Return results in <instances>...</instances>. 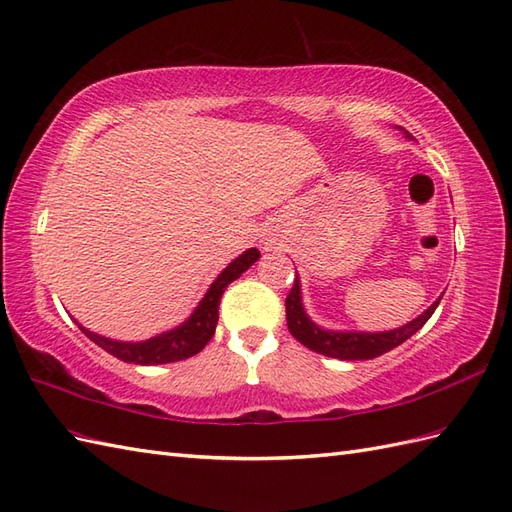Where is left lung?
Segmentation results:
<instances>
[{"label":"left lung","instance_id":"1","mask_svg":"<svg viewBox=\"0 0 512 512\" xmlns=\"http://www.w3.org/2000/svg\"><path fill=\"white\" fill-rule=\"evenodd\" d=\"M400 128V126H395ZM404 132V128H400ZM406 132V139H408ZM441 297L436 302L423 310V313L404 323L402 328L395 330H386V332H352V330H326L317 326V323L308 317L304 310L302 302V286H299V276H295L293 289L286 297V326H289V332L295 336V339L302 343L308 350H313L317 354L330 356V358H339V360H371L378 358L386 352H391L393 347L402 345L406 339H410L419 328H423L432 313L439 306Z\"/></svg>","mask_w":512,"mask_h":512}]
</instances>
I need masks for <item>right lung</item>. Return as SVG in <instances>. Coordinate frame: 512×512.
<instances>
[{
  "label": "right lung",
  "mask_w": 512,
  "mask_h": 512,
  "mask_svg": "<svg viewBox=\"0 0 512 512\" xmlns=\"http://www.w3.org/2000/svg\"><path fill=\"white\" fill-rule=\"evenodd\" d=\"M258 258H260V252L256 247L245 249V252L239 258H234L232 263L215 278V282L208 286L202 302L195 306L189 319L176 328L152 336V339L136 341V343L115 341V339H108V336L91 332L89 328L80 326V323L78 328L89 336L95 345H99L102 350H106L115 358L123 360V363L165 365V363H178V360L191 358L202 352L208 345V341L213 339L217 321H219V299L223 291H226V286L236 278H241V273H245L249 267H252Z\"/></svg>",
  "instance_id": "obj_1"
}]
</instances>
